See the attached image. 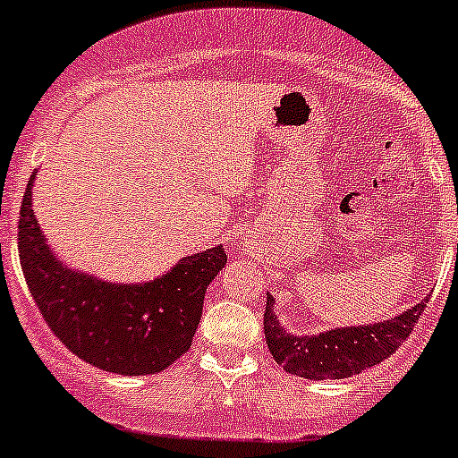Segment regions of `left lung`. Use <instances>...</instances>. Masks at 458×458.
<instances>
[{
	"mask_svg": "<svg viewBox=\"0 0 458 458\" xmlns=\"http://www.w3.org/2000/svg\"><path fill=\"white\" fill-rule=\"evenodd\" d=\"M273 302L276 301L271 293H267L264 336L268 350L287 373L305 379H344L382 364L407 341L427 307L425 298L395 318L373 326L366 323L357 327H335L320 335L296 336L280 326Z\"/></svg>",
	"mask_w": 458,
	"mask_h": 458,
	"instance_id": "8db88e82",
	"label": "left lung"
}]
</instances>
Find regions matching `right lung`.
Listing matches in <instances>:
<instances>
[{"instance_id": "add662e5", "label": "right lung", "mask_w": 458, "mask_h": 458, "mask_svg": "<svg viewBox=\"0 0 458 458\" xmlns=\"http://www.w3.org/2000/svg\"><path fill=\"white\" fill-rule=\"evenodd\" d=\"M33 171L24 191L17 246L29 292L49 330L88 364L117 375H153L190 350L209 282L225 264L224 246L187 255L140 284L74 271L49 249L33 215Z\"/></svg>"}]
</instances>
